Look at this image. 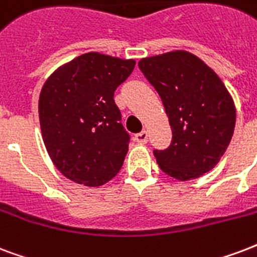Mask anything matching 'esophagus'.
<instances>
[{
    "mask_svg": "<svg viewBox=\"0 0 257 257\" xmlns=\"http://www.w3.org/2000/svg\"><path fill=\"white\" fill-rule=\"evenodd\" d=\"M136 141L138 142V144H146L148 142V133L146 131H141V133H138V134H136Z\"/></svg>",
    "mask_w": 257,
    "mask_h": 257,
    "instance_id": "1",
    "label": "esophagus"
}]
</instances>
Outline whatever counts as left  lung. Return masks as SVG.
<instances>
[{
  "mask_svg": "<svg viewBox=\"0 0 257 257\" xmlns=\"http://www.w3.org/2000/svg\"><path fill=\"white\" fill-rule=\"evenodd\" d=\"M138 66L160 94L172 128L171 145L153 150L158 167L177 180L211 171L236 124V108L221 78L187 51L145 58Z\"/></svg>",
  "mask_w": 257,
  "mask_h": 257,
  "instance_id": "obj_1",
  "label": "left lung"
}]
</instances>
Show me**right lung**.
Returning <instances> with one entry per match:
<instances>
[{"mask_svg": "<svg viewBox=\"0 0 257 257\" xmlns=\"http://www.w3.org/2000/svg\"><path fill=\"white\" fill-rule=\"evenodd\" d=\"M134 66L133 59L88 53L59 67L43 85L42 136L54 165L67 179L99 187L120 171L130 134L113 93Z\"/></svg>", "mask_w": 257, "mask_h": 257, "instance_id": "right-lung-1", "label": "right lung"}]
</instances>
